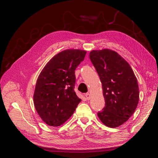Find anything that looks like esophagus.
<instances>
[{
	"instance_id": "esophagus-1",
	"label": "esophagus",
	"mask_w": 158,
	"mask_h": 158,
	"mask_svg": "<svg viewBox=\"0 0 158 158\" xmlns=\"http://www.w3.org/2000/svg\"><path fill=\"white\" fill-rule=\"evenodd\" d=\"M85 98H86L87 100H90V93H85Z\"/></svg>"
}]
</instances>
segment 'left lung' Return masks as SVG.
<instances>
[{
	"mask_svg": "<svg viewBox=\"0 0 158 158\" xmlns=\"http://www.w3.org/2000/svg\"><path fill=\"white\" fill-rule=\"evenodd\" d=\"M90 59L102 84L105 106L98 113L106 126L116 127L126 122L137 108L139 91L132 69L110 49L93 50Z\"/></svg>",
	"mask_w": 158,
	"mask_h": 158,
	"instance_id": "1",
	"label": "left lung"
}]
</instances>
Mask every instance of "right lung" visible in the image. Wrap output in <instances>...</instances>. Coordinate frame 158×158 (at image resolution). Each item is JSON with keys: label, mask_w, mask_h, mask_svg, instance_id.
<instances>
[{"label": "right lung", "mask_w": 158, "mask_h": 158, "mask_svg": "<svg viewBox=\"0 0 158 158\" xmlns=\"http://www.w3.org/2000/svg\"><path fill=\"white\" fill-rule=\"evenodd\" d=\"M86 52L68 49L53 56L37 78L33 100L39 116L48 125L63 124L81 102L74 92V71L84 60Z\"/></svg>", "instance_id": "1"}]
</instances>
